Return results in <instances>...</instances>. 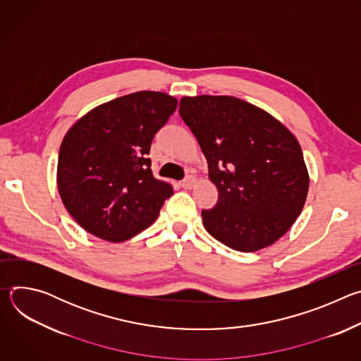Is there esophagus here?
I'll use <instances>...</instances> for the list:
<instances>
[{
    "instance_id": "34e87169",
    "label": "esophagus",
    "mask_w": 361,
    "mask_h": 361,
    "mask_svg": "<svg viewBox=\"0 0 361 361\" xmlns=\"http://www.w3.org/2000/svg\"><path fill=\"white\" fill-rule=\"evenodd\" d=\"M195 183H197V178H195L194 176H187V177L181 181V187L185 188V190H190V188H192V187L195 185Z\"/></svg>"
}]
</instances>
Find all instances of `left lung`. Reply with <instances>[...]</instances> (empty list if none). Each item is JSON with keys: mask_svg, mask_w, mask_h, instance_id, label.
<instances>
[{"mask_svg": "<svg viewBox=\"0 0 361 361\" xmlns=\"http://www.w3.org/2000/svg\"><path fill=\"white\" fill-rule=\"evenodd\" d=\"M178 111L219 190L216 207L201 212L205 230L243 252L276 243L300 216L310 183L295 137L235 97H184Z\"/></svg>", "mask_w": 361, "mask_h": 361, "instance_id": "8db88e82", "label": "left lung"}]
</instances>
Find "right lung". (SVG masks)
Wrapping results in <instances>:
<instances>
[{"mask_svg": "<svg viewBox=\"0 0 361 361\" xmlns=\"http://www.w3.org/2000/svg\"><path fill=\"white\" fill-rule=\"evenodd\" d=\"M177 104L166 92L138 91L95 107L68 130L57 184L85 231L120 243L156 221L173 187L154 178L148 154Z\"/></svg>", "mask_w": 361, "mask_h": 361, "instance_id": "obj_1", "label": "right lung"}]
</instances>
